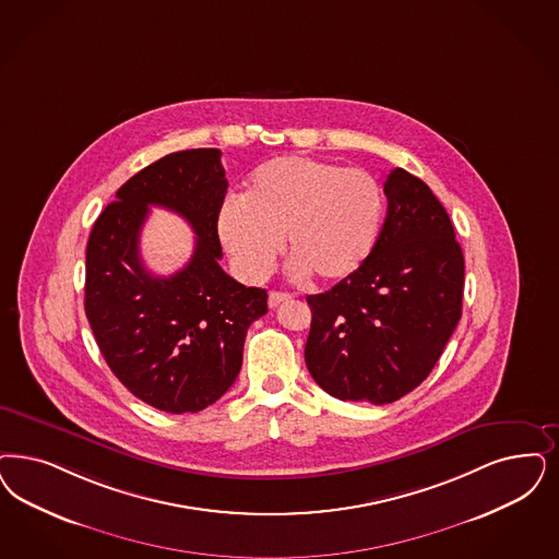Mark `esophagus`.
<instances>
[{
    "label": "esophagus",
    "instance_id": "1",
    "mask_svg": "<svg viewBox=\"0 0 559 559\" xmlns=\"http://www.w3.org/2000/svg\"><path fill=\"white\" fill-rule=\"evenodd\" d=\"M285 301H290L289 293H281V290H270L269 295V306L270 308H278L281 304H285Z\"/></svg>",
    "mask_w": 559,
    "mask_h": 559
}]
</instances>
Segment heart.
<instances>
[{
    "label": "heart",
    "instance_id": "b5f03b06",
    "mask_svg": "<svg viewBox=\"0 0 559 559\" xmlns=\"http://www.w3.org/2000/svg\"><path fill=\"white\" fill-rule=\"evenodd\" d=\"M384 198L364 169L309 156H281L255 169L243 202L218 212V237L250 283L269 276L287 237L290 274L336 283L361 269L378 243Z\"/></svg>",
    "mask_w": 559,
    "mask_h": 559
}]
</instances>
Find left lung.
Returning <instances> with one entry per match:
<instances>
[{"label":"left lung","mask_w":559,"mask_h":559,"mask_svg":"<svg viewBox=\"0 0 559 559\" xmlns=\"http://www.w3.org/2000/svg\"><path fill=\"white\" fill-rule=\"evenodd\" d=\"M388 212L366 264L309 295L306 364L330 396L385 405L424 382L462 313L464 258L442 202L394 169Z\"/></svg>","instance_id":"8db88e82"}]
</instances>
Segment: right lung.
I'll return each instance as SVG.
<instances>
[{
	"mask_svg": "<svg viewBox=\"0 0 559 559\" xmlns=\"http://www.w3.org/2000/svg\"><path fill=\"white\" fill-rule=\"evenodd\" d=\"M227 193L218 148L179 151L130 177L98 214L86 246L84 309L98 348L135 399L165 413H198L231 388L251 322L269 295L221 269L218 212ZM151 205L197 233L191 262L154 277L139 258Z\"/></svg>",
	"mask_w": 559,
	"mask_h": 559,
	"instance_id": "right-lung-1",
	"label": "right lung"
}]
</instances>
